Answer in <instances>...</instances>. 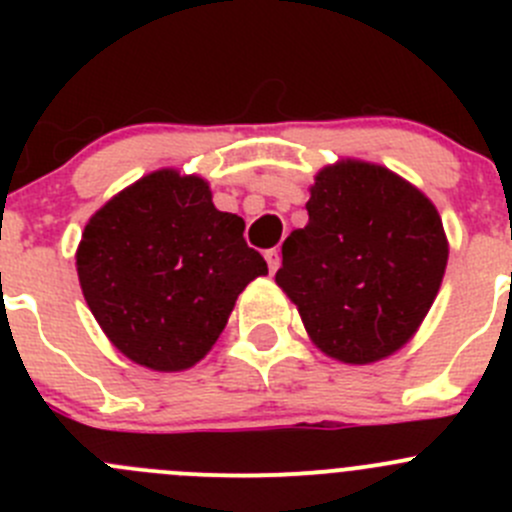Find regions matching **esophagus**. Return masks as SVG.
<instances>
[{"mask_svg":"<svg viewBox=\"0 0 512 512\" xmlns=\"http://www.w3.org/2000/svg\"><path fill=\"white\" fill-rule=\"evenodd\" d=\"M265 260H267V267H270V272H277V267H280V262H282L280 250H277V247L267 250L265 252Z\"/></svg>","mask_w":512,"mask_h":512,"instance_id":"obj_1","label":"esophagus"}]
</instances>
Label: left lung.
Masks as SVG:
<instances>
[{
	"label": "left lung",
	"mask_w": 512,
	"mask_h": 512,
	"mask_svg": "<svg viewBox=\"0 0 512 512\" xmlns=\"http://www.w3.org/2000/svg\"><path fill=\"white\" fill-rule=\"evenodd\" d=\"M307 213L275 275L307 334L344 364L394 354L416 334L446 272L436 205L389 168L339 160L317 173Z\"/></svg>",
	"instance_id": "1"
}]
</instances>
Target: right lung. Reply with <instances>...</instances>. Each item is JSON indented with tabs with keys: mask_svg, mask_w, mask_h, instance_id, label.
<instances>
[{
	"mask_svg": "<svg viewBox=\"0 0 512 512\" xmlns=\"http://www.w3.org/2000/svg\"><path fill=\"white\" fill-rule=\"evenodd\" d=\"M245 220L220 213L208 183L156 170L89 220L76 270L113 347L153 371H183L218 342L237 294L267 262Z\"/></svg>",
	"mask_w": 512,
	"mask_h": 512,
	"instance_id": "right-lung-1",
	"label": "right lung"
}]
</instances>
